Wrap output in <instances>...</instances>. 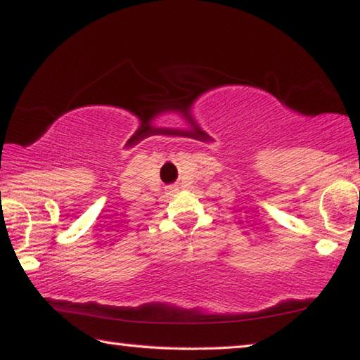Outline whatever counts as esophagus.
<instances>
[{
    "label": "esophagus",
    "instance_id": "esophagus-1",
    "mask_svg": "<svg viewBox=\"0 0 360 360\" xmlns=\"http://www.w3.org/2000/svg\"><path fill=\"white\" fill-rule=\"evenodd\" d=\"M168 192H174V188L172 187V188H168Z\"/></svg>",
    "mask_w": 360,
    "mask_h": 360
}]
</instances>
